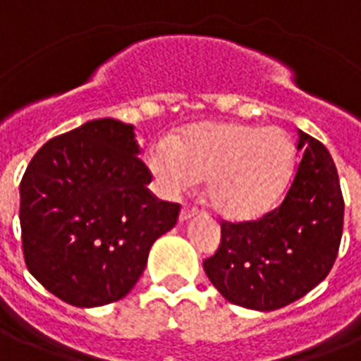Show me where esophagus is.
Returning a JSON list of instances; mask_svg holds the SVG:
<instances>
[{"mask_svg": "<svg viewBox=\"0 0 361 361\" xmlns=\"http://www.w3.org/2000/svg\"><path fill=\"white\" fill-rule=\"evenodd\" d=\"M198 211L195 209V207H190V206H183L181 207L180 211V221H189L190 216H195Z\"/></svg>", "mask_w": 361, "mask_h": 361, "instance_id": "34e87169", "label": "esophagus"}]
</instances>
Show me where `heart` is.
<instances>
[{"label":"heart","instance_id":"obj_1","mask_svg":"<svg viewBox=\"0 0 361 361\" xmlns=\"http://www.w3.org/2000/svg\"><path fill=\"white\" fill-rule=\"evenodd\" d=\"M295 161L286 131L237 122L195 126L178 142H155L148 154L150 171L171 195L207 178L209 204L228 219H254L276 206Z\"/></svg>","mask_w":361,"mask_h":361}]
</instances>
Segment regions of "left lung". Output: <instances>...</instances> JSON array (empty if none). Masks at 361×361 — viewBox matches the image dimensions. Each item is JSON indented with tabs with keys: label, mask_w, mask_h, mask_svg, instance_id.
Returning <instances> with one entry per match:
<instances>
[{
	"label": "left lung",
	"mask_w": 361,
	"mask_h": 361,
	"mask_svg": "<svg viewBox=\"0 0 361 361\" xmlns=\"http://www.w3.org/2000/svg\"><path fill=\"white\" fill-rule=\"evenodd\" d=\"M302 152L280 206L257 221L221 224L219 250L204 262L211 283L231 304L272 312L323 282L338 257L343 202L326 146L298 131Z\"/></svg>",
	"instance_id": "1"
}]
</instances>
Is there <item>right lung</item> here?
I'll use <instances>...</instances> for the list:
<instances>
[{
  "label": "right lung",
  "instance_id": "add662e5",
  "mask_svg": "<svg viewBox=\"0 0 361 361\" xmlns=\"http://www.w3.org/2000/svg\"><path fill=\"white\" fill-rule=\"evenodd\" d=\"M135 128L90 120L49 139L20 183L22 250L29 272L78 307L116 302L133 289L180 204L155 198Z\"/></svg>",
  "mask_w": 361,
  "mask_h": 361
}]
</instances>
